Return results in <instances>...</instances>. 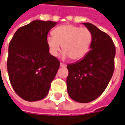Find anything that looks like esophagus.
Instances as JSON below:
<instances>
[{"label":"esophagus","instance_id":"obj_1","mask_svg":"<svg viewBox=\"0 0 125 125\" xmlns=\"http://www.w3.org/2000/svg\"><path fill=\"white\" fill-rule=\"evenodd\" d=\"M66 64H64V63H60V67H66Z\"/></svg>","mask_w":125,"mask_h":125}]
</instances>
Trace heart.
Segmentation results:
<instances>
[{
	"label": "heart",
	"instance_id": "1",
	"mask_svg": "<svg viewBox=\"0 0 125 125\" xmlns=\"http://www.w3.org/2000/svg\"><path fill=\"white\" fill-rule=\"evenodd\" d=\"M53 37L46 38L49 53L57 57L62 46L63 58H68L73 61L83 59L90 49L93 36L87 28L65 24L56 27L52 32Z\"/></svg>",
	"mask_w": 125,
	"mask_h": 125
}]
</instances>
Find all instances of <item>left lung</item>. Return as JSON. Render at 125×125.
Instances as JSON below:
<instances>
[{"mask_svg": "<svg viewBox=\"0 0 125 125\" xmlns=\"http://www.w3.org/2000/svg\"><path fill=\"white\" fill-rule=\"evenodd\" d=\"M93 36L90 51L83 59L68 64V93L73 100L85 103L93 101L105 91L114 70L116 48L105 32L89 22L82 23Z\"/></svg>", "mask_w": 125, "mask_h": 125, "instance_id": "8db88e82", "label": "left lung"}]
</instances>
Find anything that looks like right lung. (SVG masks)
I'll use <instances>...</instances> for the list:
<instances>
[{
    "instance_id": "obj_1",
    "label": "right lung",
    "mask_w": 125,
    "mask_h": 125,
    "mask_svg": "<svg viewBox=\"0 0 125 125\" xmlns=\"http://www.w3.org/2000/svg\"><path fill=\"white\" fill-rule=\"evenodd\" d=\"M57 24L32 21L16 31L9 43V81L16 94L27 101L45 98L58 71L60 63L49 53L46 44L48 33Z\"/></svg>"
}]
</instances>
